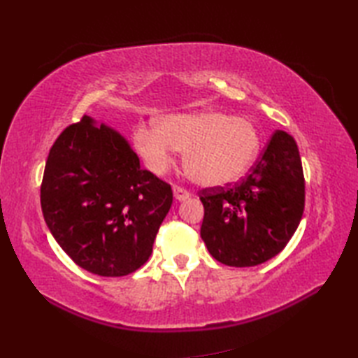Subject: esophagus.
Segmentation results:
<instances>
[{"label": "esophagus", "mask_w": 358, "mask_h": 358, "mask_svg": "<svg viewBox=\"0 0 358 358\" xmlns=\"http://www.w3.org/2000/svg\"><path fill=\"white\" fill-rule=\"evenodd\" d=\"M173 199L177 201H185L189 199V192L183 187H173Z\"/></svg>", "instance_id": "esophagus-1"}]
</instances>
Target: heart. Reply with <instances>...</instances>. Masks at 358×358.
<instances>
[{"instance_id":"b5f03b06","label":"heart","mask_w":358,"mask_h":358,"mask_svg":"<svg viewBox=\"0 0 358 358\" xmlns=\"http://www.w3.org/2000/svg\"><path fill=\"white\" fill-rule=\"evenodd\" d=\"M134 143L154 173H164L177 150L185 152L187 175L204 187L237 183L260 152V134L249 120L210 109L169 115L158 127H136Z\"/></svg>"}]
</instances>
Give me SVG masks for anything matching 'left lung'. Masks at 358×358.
Instances as JSON below:
<instances>
[{"mask_svg":"<svg viewBox=\"0 0 358 358\" xmlns=\"http://www.w3.org/2000/svg\"><path fill=\"white\" fill-rule=\"evenodd\" d=\"M201 238L217 262L249 268L285 249L305 209V177L291 135L275 131L249 175L201 191Z\"/></svg>","mask_w":358,"mask_h":358,"instance_id":"1","label":"left lung"}]
</instances>
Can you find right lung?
Instances as JSON below:
<instances>
[{"label": "right lung", "instance_id": "obj_1", "mask_svg": "<svg viewBox=\"0 0 358 358\" xmlns=\"http://www.w3.org/2000/svg\"><path fill=\"white\" fill-rule=\"evenodd\" d=\"M171 204V186L141 169L115 129L85 115L53 143L41 209L53 238L80 268L101 277L141 268Z\"/></svg>", "mask_w": 358, "mask_h": 358}]
</instances>
